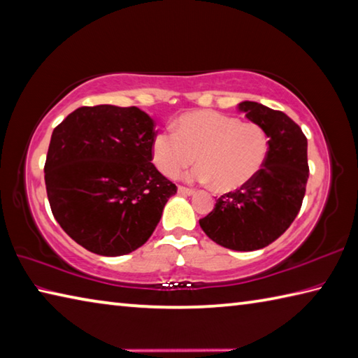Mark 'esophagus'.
I'll return each instance as SVG.
<instances>
[{
    "mask_svg": "<svg viewBox=\"0 0 358 358\" xmlns=\"http://www.w3.org/2000/svg\"><path fill=\"white\" fill-rule=\"evenodd\" d=\"M178 192H179V194H185V196H190V194H193V193H194L193 188L182 187V185H179V187H178Z\"/></svg>",
    "mask_w": 358,
    "mask_h": 358,
    "instance_id": "obj_1",
    "label": "esophagus"
}]
</instances>
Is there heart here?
Returning a JSON list of instances; mask_svg holds the SVG:
<instances>
[{
	"label": "heart",
	"instance_id": "obj_1",
	"mask_svg": "<svg viewBox=\"0 0 358 358\" xmlns=\"http://www.w3.org/2000/svg\"><path fill=\"white\" fill-rule=\"evenodd\" d=\"M152 140V160L162 174L178 178L198 159L193 176L213 182L215 190L234 192L251 182L266 160L268 137L255 123L213 110L185 113Z\"/></svg>",
	"mask_w": 358,
	"mask_h": 358
}]
</instances>
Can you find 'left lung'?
I'll list each match as a JSON object with an SVG mask.
<instances>
[{
	"label": "left lung",
	"instance_id": "obj_1",
	"mask_svg": "<svg viewBox=\"0 0 358 358\" xmlns=\"http://www.w3.org/2000/svg\"><path fill=\"white\" fill-rule=\"evenodd\" d=\"M238 110L265 131L266 160L251 182L222 194L199 226L221 246L255 251L278 240L298 217L308 179L307 138L284 112L254 101H243Z\"/></svg>",
	"mask_w": 358,
	"mask_h": 358
}]
</instances>
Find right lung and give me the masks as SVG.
Segmentation results:
<instances>
[{"instance_id":"right-lung-1","label":"right lung","mask_w":358,"mask_h":358,"mask_svg":"<svg viewBox=\"0 0 358 358\" xmlns=\"http://www.w3.org/2000/svg\"><path fill=\"white\" fill-rule=\"evenodd\" d=\"M154 120L138 107H79L52 131L45 185L54 218L90 252L143 246L178 187L152 160Z\"/></svg>"}]
</instances>
